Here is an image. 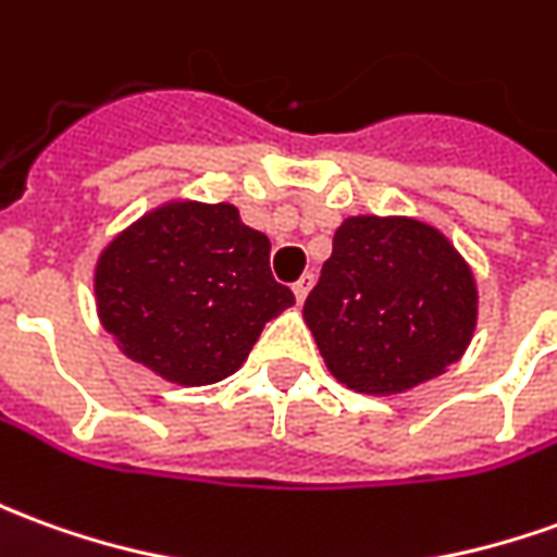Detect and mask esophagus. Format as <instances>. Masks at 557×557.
I'll use <instances>...</instances> for the list:
<instances>
[{
    "instance_id": "1",
    "label": "esophagus",
    "mask_w": 557,
    "mask_h": 557,
    "mask_svg": "<svg viewBox=\"0 0 557 557\" xmlns=\"http://www.w3.org/2000/svg\"><path fill=\"white\" fill-rule=\"evenodd\" d=\"M310 289H313V274H305V277H301L298 283H295V286H292L295 298H298V305H301L307 295H310Z\"/></svg>"
}]
</instances>
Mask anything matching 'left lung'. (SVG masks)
I'll use <instances>...</instances> for the list:
<instances>
[{"mask_svg":"<svg viewBox=\"0 0 557 557\" xmlns=\"http://www.w3.org/2000/svg\"><path fill=\"white\" fill-rule=\"evenodd\" d=\"M476 305L473 271L434 225L349 216L307 295L305 322L346 388L398 395L465 356Z\"/></svg>","mask_w":557,"mask_h":557,"instance_id":"8db88e82","label":"left lung"}]
</instances>
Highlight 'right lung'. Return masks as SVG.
<instances>
[{
	"label": "right lung",
	"mask_w": 557,
	"mask_h": 557,
	"mask_svg": "<svg viewBox=\"0 0 557 557\" xmlns=\"http://www.w3.org/2000/svg\"><path fill=\"white\" fill-rule=\"evenodd\" d=\"M268 259L271 240L240 223L235 205L169 201L99 256V319L162 380L211 386L247 361L268 319L295 305Z\"/></svg>",
	"instance_id": "obj_1"
}]
</instances>
